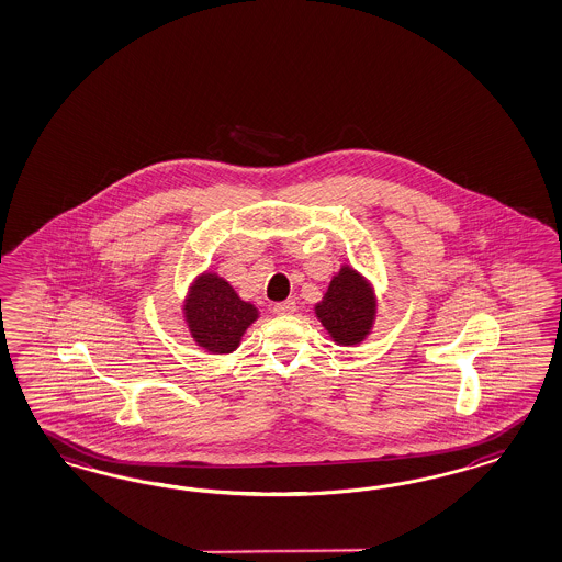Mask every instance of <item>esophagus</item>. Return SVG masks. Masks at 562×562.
I'll list each match as a JSON object with an SVG mask.
<instances>
[{
    "instance_id": "34e87169",
    "label": "esophagus",
    "mask_w": 562,
    "mask_h": 562,
    "mask_svg": "<svg viewBox=\"0 0 562 562\" xmlns=\"http://www.w3.org/2000/svg\"><path fill=\"white\" fill-rule=\"evenodd\" d=\"M272 311L276 315H290V313L296 311V303H294L292 299H289V301H284V303H276V305L272 306Z\"/></svg>"
}]
</instances>
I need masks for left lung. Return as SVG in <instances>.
<instances>
[{
    "mask_svg": "<svg viewBox=\"0 0 562 562\" xmlns=\"http://www.w3.org/2000/svg\"><path fill=\"white\" fill-rule=\"evenodd\" d=\"M315 315L336 344L355 346L364 341L376 317L371 282L355 268L341 266L340 272L331 278L324 301L315 305Z\"/></svg>",
    "mask_w": 562,
    "mask_h": 562,
    "instance_id": "obj_1",
    "label": "left lung"
}]
</instances>
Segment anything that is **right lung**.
<instances>
[{"label":"right lung","mask_w":562,"mask_h":562,"mask_svg":"<svg viewBox=\"0 0 562 562\" xmlns=\"http://www.w3.org/2000/svg\"><path fill=\"white\" fill-rule=\"evenodd\" d=\"M183 317L200 348L212 355H231L247 327L259 317V311L243 301L218 273L205 272L189 286Z\"/></svg>","instance_id":"obj_1"}]
</instances>
